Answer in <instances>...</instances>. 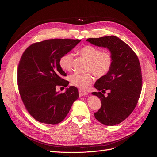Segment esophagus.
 <instances>
[{"mask_svg":"<svg viewBox=\"0 0 157 157\" xmlns=\"http://www.w3.org/2000/svg\"><path fill=\"white\" fill-rule=\"evenodd\" d=\"M88 92H83V91H82V90H81L79 91V95L80 97L85 96V95H88Z\"/></svg>","mask_w":157,"mask_h":157,"instance_id":"obj_1","label":"esophagus"}]
</instances>
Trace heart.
Listing matches in <instances>:
<instances>
[{
    "mask_svg": "<svg viewBox=\"0 0 157 157\" xmlns=\"http://www.w3.org/2000/svg\"><path fill=\"white\" fill-rule=\"evenodd\" d=\"M79 53L88 62L87 71L94 73L98 77L105 76L112 68L113 56L109 51H102L98 47L86 45L79 49ZM73 56V53H67L60 58L59 65L62 70L71 71ZM93 73H74L70 76V83L71 85L80 90H87L95 81Z\"/></svg>",
    "mask_w": 157,
    "mask_h": 157,
    "instance_id": "1",
    "label": "heart"
}]
</instances>
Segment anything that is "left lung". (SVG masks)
<instances>
[{"mask_svg":"<svg viewBox=\"0 0 157 157\" xmlns=\"http://www.w3.org/2000/svg\"><path fill=\"white\" fill-rule=\"evenodd\" d=\"M89 43L107 48L113 56L109 72L97 80L94 85L98 92L92 94L101 98V108L95 118L108 126L117 125L132 113L142 90V73L139 59L132 48L118 37L111 36L89 38ZM109 90L105 97L102 93Z\"/></svg>","mask_w":157,"mask_h":157,"instance_id":"obj_1","label":"left lung"}]
</instances>
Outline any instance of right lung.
I'll use <instances>...</instances> for the list:
<instances>
[{
  "mask_svg": "<svg viewBox=\"0 0 157 157\" xmlns=\"http://www.w3.org/2000/svg\"><path fill=\"white\" fill-rule=\"evenodd\" d=\"M80 41L48 39L31 44L23 52L17 71L18 90L26 109L37 121L50 125L60 123L79 97L76 87L70 86L64 93L56 92V87L68 86L59 60Z\"/></svg>",
  "mask_w": 157,
  "mask_h": 157,
  "instance_id": "obj_1",
  "label": "right lung"
}]
</instances>
